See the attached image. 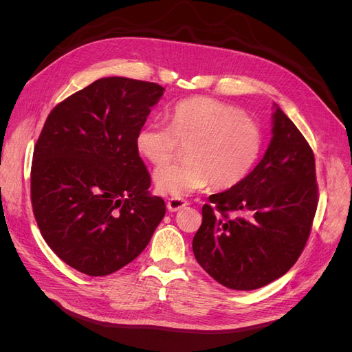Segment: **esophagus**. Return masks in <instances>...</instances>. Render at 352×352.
I'll use <instances>...</instances> for the list:
<instances>
[{"instance_id":"obj_1","label":"esophagus","mask_w":352,"mask_h":352,"mask_svg":"<svg viewBox=\"0 0 352 352\" xmlns=\"http://www.w3.org/2000/svg\"><path fill=\"white\" fill-rule=\"evenodd\" d=\"M189 204V202L184 198H170L167 201V208L168 211H179L182 210L184 207H186Z\"/></svg>"}]
</instances>
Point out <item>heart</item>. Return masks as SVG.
<instances>
[{
  "instance_id": "heart-1",
  "label": "heart",
  "mask_w": 352,
  "mask_h": 352,
  "mask_svg": "<svg viewBox=\"0 0 352 352\" xmlns=\"http://www.w3.org/2000/svg\"><path fill=\"white\" fill-rule=\"evenodd\" d=\"M136 148L155 166L168 163L185 148V164L163 166L154 173L158 192L180 198L210 185L228 190L242 184L261 155L263 131L235 105L195 97L176 105L168 124H144Z\"/></svg>"
}]
</instances>
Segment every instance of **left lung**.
<instances>
[{
    "label": "left lung",
    "mask_w": 352,
    "mask_h": 352,
    "mask_svg": "<svg viewBox=\"0 0 352 352\" xmlns=\"http://www.w3.org/2000/svg\"><path fill=\"white\" fill-rule=\"evenodd\" d=\"M261 162L238 186L210 195L192 241L197 261L212 279L252 291L279 279L300 258L318 204L311 146L279 107ZM248 212V218H229Z\"/></svg>",
    "instance_id": "obj_1"
}]
</instances>
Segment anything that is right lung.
<instances>
[{
	"instance_id": "right-lung-1",
	"label": "right lung",
	"mask_w": 352,
	"mask_h": 352,
	"mask_svg": "<svg viewBox=\"0 0 352 352\" xmlns=\"http://www.w3.org/2000/svg\"><path fill=\"white\" fill-rule=\"evenodd\" d=\"M164 88L102 78L57 104L36 141L30 199L48 247L70 267L107 276L133 261L166 214L136 135Z\"/></svg>"
}]
</instances>
